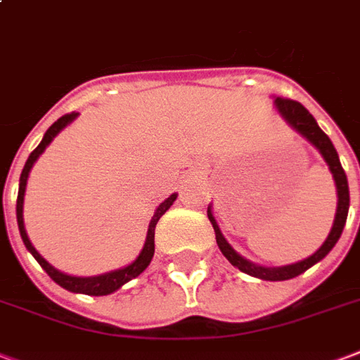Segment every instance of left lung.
Here are the masks:
<instances>
[{"label": "left lung", "instance_id": "obj_1", "mask_svg": "<svg viewBox=\"0 0 360 360\" xmlns=\"http://www.w3.org/2000/svg\"><path fill=\"white\" fill-rule=\"evenodd\" d=\"M275 106L279 110V113L285 117V121L288 125L296 129V131L305 136V139L309 140L319 151H321V155L324 158V161L328 163L330 167L332 176H334V182H336V190H338V210H336V218H334V226H332L330 233L326 237V241L323 243V247L319 248L317 252L309 256V258H305L302 262H296V264H290V266H283V267H264V266H256L252 262L245 260L243 256L235 252L233 248L229 247L228 241L224 239V235H221L220 228H218V224H216L214 216L210 212L209 207V220L212 224V228H214L216 233V243H218V247H220L221 254L231 262V266L239 267L243 273H247V275H252V277H258V279L264 281H286V279H292V277H298L300 273H304L305 269H309L311 266H315L317 262H321L326 256V254L330 252L334 245L340 239V235L344 231L345 220H347V210H349V186H347V176H345L344 169H342V163H340V158H338V151L334 148V144L330 142V139L321 131V127L317 125V121L313 117L311 113L307 112L300 102L290 98H279L275 100Z\"/></svg>", "mask_w": 360, "mask_h": 360}]
</instances>
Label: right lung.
<instances>
[{
  "instance_id": "right-lung-1",
  "label": "right lung",
  "mask_w": 360,
  "mask_h": 360,
  "mask_svg": "<svg viewBox=\"0 0 360 360\" xmlns=\"http://www.w3.org/2000/svg\"><path fill=\"white\" fill-rule=\"evenodd\" d=\"M77 117V113H66V115H62L60 119H56L53 125L49 127L47 132H45V136L39 142L36 150L30 153L28 161L24 165L22 174H20V186H18V197H16V221H18V229H20V237H22L24 245L28 248L32 256L39 262V266L47 271V275L51 279L55 281L56 285H60L62 288H66L70 292H81V294H89V296H106V294L115 292L117 288L129 283L134 277H139L140 273L144 271L146 267L150 266L151 258H153V252H155V226H158L159 218L170 209V205L176 201V193H172L169 199H165L161 205L155 210V214L151 218L150 221V229H148V237H146V245L142 248V252L136 260L132 262L131 266L123 267V269H115V271L104 273V275H96V277H72V275H66V273L58 271L55 267L51 266L45 258H43L41 254L37 252L36 248L32 247V243H30L28 235H26V229H24V218H22V205H24V191H26V180H28L30 169H32V165L36 163L37 158L41 155L43 150L51 144V140L55 139L56 134L68 125V123H72L74 119Z\"/></svg>"
}]
</instances>
